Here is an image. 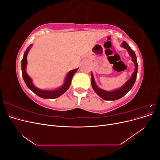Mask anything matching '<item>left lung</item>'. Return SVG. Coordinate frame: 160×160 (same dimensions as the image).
<instances>
[{
	"instance_id": "left-lung-1",
	"label": "left lung",
	"mask_w": 160,
	"mask_h": 160,
	"mask_svg": "<svg viewBox=\"0 0 160 160\" xmlns=\"http://www.w3.org/2000/svg\"><path fill=\"white\" fill-rule=\"evenodd\" d=\"M121 47H123L124 49H125L128 51L129 55L131 56V57H132L133 62L135 64V70L133 72L132 77H131V78L128 81H127L126 83H125L122 87H121L120 88H119L118 89H115L113 91H105L104 89H101L98 85H97L95 81V79H94L93 75L91 72L92 88H93V89L95 91V93L98 94L100 97V98L103 99L104 100L114 101V100H118L120 98H123L125 95H126L128 92L131 89H132V88H133V86L135 83V80H136V78H137L138 64L137 62V57H136V55H135V52L132 49H131L129 45L125 41L123 42Z\"/></svg>"
}]
</instances>
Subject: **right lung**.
Listing matches in <instances>:
<instances>
[{
  "label": "right lung",
  "instance_id": "obj_1",
  "mask_svg": "<svg viewBox=\"0 0 160 160\" xmlns=\"http://www.w3.org/2000/svg\"><path fill=\"white\" fill-rule=\"evenodd\" d=\"M32 47V45H31L29 47H27V50L25 51V53H24L23 58L21 61V69H22V75L23 77V79L25 81V83H26L28 88L31 89L33 93H35L38 96H39L41 98L44 99H55L59 98V96L62 95L64 93L68 90L69 87L71 85V80L72 77H73L74 74L76 72L78 69H75L73 70L70 71L68 73H67L64 83L62 84L60 88L53 89V90H43L38 89L34 85L32 79L31 77L28 75L26 71L27 65V55L28 52L31 49V47Z\"/></svg>",
  "mask_w": 160,
  "mask_h": 160
}]
</instances>
